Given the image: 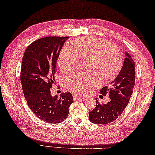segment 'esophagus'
Returning <instances> with one entry per match:
<instances>
[{
  "mask_svg": "<svg viewBox=\"0 0 155 155\" xmlns=\"http://www.w3.org/2000/svg\"><path fill=\"white\" fill-rule=\"evenodd\" d=\"M81 99H85L86 97L83 96H79V95H73V99H74V101H78V100Z\"/></svg>",
  "mask_w": 155,
  "mask_h": 155,
  "instance_id": "34e87169",
  "label": "esophagus"
}]
</instances>
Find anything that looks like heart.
<instances>
[{
  "label": "heart",
  "instance_id": "heart-1",
  "mask_svg": "<svg viewBox=\"0 0 155 155\" xmlns=\"http://www.w3.org/2000/svg\"><path fill=\"white\" fill-rule=\"evenodd\" d=\"M73 47L66 46L61 50L58 65L62 71L75 67L78 57H88L87 72L76 71L65 78L64 84L73 93L83 94L103 80H112L118 75L123 67L117 45L106 39L95 37H80L73 39Z\"/></svg>",
  "mask_w": 155,
  "mask_h": 155
}]
</instances>
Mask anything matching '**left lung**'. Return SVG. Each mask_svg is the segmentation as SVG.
I'll return each mask as SVG.
<instances>
[{
	"instance_id": "8db88e82",
	"label": "left lung",
	"mask_w": 155,
	"mask_h": 155,
	"mask_svg": "<svg viewBox=\"0 0 155 155\" xmlns=\"http://www.w3.org/2000/svg\"><path fill=\"white\" fill-rule=\"evenodd\" d=\"M119 74L110 86H104L100 93L108 95L110 101L107 104H100L96 98V107L89 112V120L96 124H108L116 120L125 109L129 102L135 86V62L128 52Z\"/></svg>"
}]
</instances>
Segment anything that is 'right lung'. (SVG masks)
Returning <instances> with one entry per match:
<instances>
[{"label":"right lung","instance_id":"right-lung-1","mask_svg":"<svg viewBox=\"0 0 155 155\" xmlns=\"http://www.w3.org/2000/svg\"><path fill=\"white\" fill-rule=\"evenodd\" d=\"M69 37L41 38L27 47L21 61L20 80L30 109L46 123H60L66 119L73 102L69 92L51 95L55 82L56 63L62 45Z\"/></svg>","mask_w":155,"mask_h":155}]
</instances>
